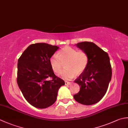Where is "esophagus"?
Segmentation results:
<instances>
[{
  "mask_svg": "<svg viewBox=\"0 0 128 128\" xmlns=\"http://www.w3.org/2000/svg\"><path fill=\"white\" fill-rule=\"evenodd\" d=\"M65 84L66 85H70V84H72V82H68V81H65Z\"/></svg>",
  "mask_w": 128,
  "mask_h": 128,
  "instance_id": "obj_1",
  "label": "esophagus"
}]
</instances>
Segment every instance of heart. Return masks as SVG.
I'll list each match as a JSON object with an SVG mask.
<instances>
[{"label":"heart","mask_w":128,"mask_h":128,"mask_svg":"<svg viewBox=\"0 0 128 128\" xmlns=\"http://www.w3.org/2000/svg\"><path fill=\"white\" fill-rule=\"evenodd\" d=\"M88 54L83 50H78L70 46H66L58 54H54L50 59V64L53 72H60L63 63L66 69L60 72V76L65 80H70L76 74H80L86 69L88 64Z\"/></svg>","instance_id":"heart-1"}]
</instances>
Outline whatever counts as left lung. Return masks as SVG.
Listing matches in <instances>:
<instances>
[{"label":"left lung","mask_w":128,"mask_h":128,"mask_svg":"<svg viewBox=\"0 0 128 128\" xmlns=\"http://www.w3.org/2000/svg\"><path fill=\"white\" fill-rule=\"evenodd\" d=\"M76 46L85 52L88 61L85 71L74 81L80 88L74 98L81 104L92 105L98 102L107 91L112 74L110 59L107 53L93 42H80Z\"/></svg>","instance_id":"left-lung-1"}]
</instances>
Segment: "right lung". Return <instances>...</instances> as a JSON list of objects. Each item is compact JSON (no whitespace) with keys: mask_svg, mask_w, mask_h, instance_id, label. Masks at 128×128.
I'll return each mask as SVG.
<instances>
[{"mask_svg":"<svg viewBox=\"0 0 128 128\" xmlns=\"http://www.w3.org/2000/svg\"><path fill=\"white\" fill-rule=\"evenodd\" d=\"M59 47L44 43L32 44L18 59L17 82L24 97L34 107L43 109L56 102L65 85L54 74L50 59ZM49 78L51 80H48Z\"/></svg>","mask_w":128,"mask_h":128,"instance_id":"add662e5","label":"right lung"}]
</instances>
